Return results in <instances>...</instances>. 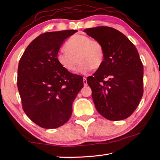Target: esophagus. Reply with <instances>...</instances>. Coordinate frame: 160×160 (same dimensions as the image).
I'll list each match as a JSON object with an SVG mask.
<instances>
[{
	"mask_svg": "<svg viewBox=\"0 0 160 160\" xmlns=\"http://www.w3.org/2000/svg\"><path fill=\"white\" fill-rule=\"evenodd\" d=\"M83 84H84V86L88 85V82H87L86 78H83Z\"/></svg>",
	"mask_w": 160,
	"mask_h": 160,
	"instance_id": "1",
	"label": "esophagus"
}]
</instances>
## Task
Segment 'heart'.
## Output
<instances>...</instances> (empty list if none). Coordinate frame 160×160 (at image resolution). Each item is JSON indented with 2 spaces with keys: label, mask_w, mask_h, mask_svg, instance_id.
I'll return each instance as SVG.
<instances>
[{
  "label": "heart",
  "mask_w": 160,
  "mask_h": 160,
  "mask_svg": "<svg viewBox=\"0 0 160 160\" xmlns=\"http://www.w3.org/2000/svg\"><path fill=\"white\" fill-rule=\"evenodd\" d=\"M63 48L65 51L56 55V61L67 71L73 72L78 61L80 62L78 71L81 73L97 70L104 63L105 53L102 44L88 35H73L66 42Z\"/></svg>",
  "instance_id": "1"
}]
</instances>
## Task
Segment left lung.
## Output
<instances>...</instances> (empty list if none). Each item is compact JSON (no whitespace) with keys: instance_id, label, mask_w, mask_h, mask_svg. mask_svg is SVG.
<instances>
[{"instance_id":"obj_1","label":"left lung","mask_w":160,"mask_h":160,"mask_svg":"<svg viewBox=\"0 0 160 160\" xmlns=\"http://www.w3.org/2000/svg\"><path fill=\"white\" fill-rule=\"evenodd\" d=\"M104 49V63L87 78L100 114L108 120L129 117L143 94V66L134 44L125 35L109 27L85 29Z\"/></svg>"}]
</instances>
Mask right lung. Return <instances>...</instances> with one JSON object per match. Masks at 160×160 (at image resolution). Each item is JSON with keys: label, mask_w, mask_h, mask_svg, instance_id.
Returning <instances> with one entry per match:
<instances>
[{"label": "right lung", "mask_w": 160, "mask_h": 160, "mask_svg": "<svg viewBox=\"0 0 160 160\" xmlns=\"http://www.w3.org/2000/svg\"><path fill=\"white\" fill-rule=\"evenodd\" d=\"M77 30L50 32L34 39L24 52L18 69V88L26 115L40 127L56 128L72 114V104L83 88V78L63 69L56 55Z\"/></svg>", "instance_id": "1"}]
</instances>
